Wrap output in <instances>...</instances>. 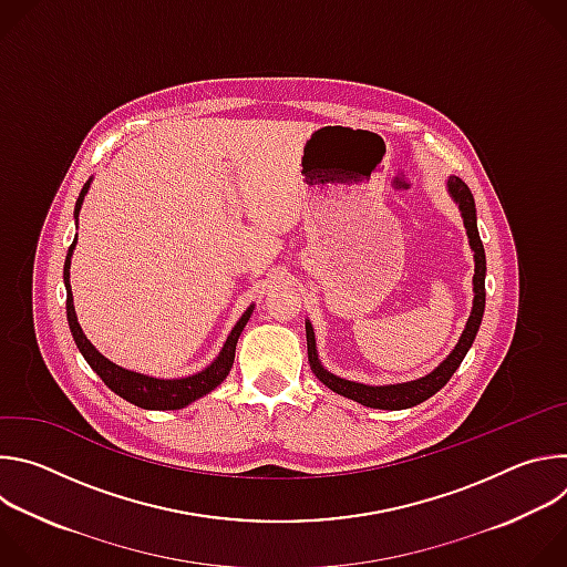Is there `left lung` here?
<instances>
[{"mask_svg":"<svg viewBox=\"0 0 567 567\" xmlns=\"http://www.w3.org/2000/svg\"><path fill=\"white\" fill-rule=\"evenodd\" d=\"M449 190L453 195V199L460 204L462 217H464V226L468 233V241H471V249H473V258H475V276H473V309L471 316L466 320V328L455 346V350L449 354V359L435 368L431 374L417 379V381H409V383H396V385H363V383H354V381H346L339 379L334 374H330L326 368L318 363V354H316V341H313V330L307 322L305 330H307V357H309V365L311 372L318 377V381L326 383L330 390L354 399L368 409H381V411H401V409H411L417 406V403L426 401L429 396H433L442 385H446V381L453 377V372L460 368L462 359L466 357L477 328L482 322V313H484V274H487V258H484V247H482V239L477 233V221H475V202L473 195L468 190V186L457 179L451 177L449 179Z\"/></svg>","mask_w":567,"mask_h":567,"instance_id":"obj_1","label":"left lung"}]
</instances>
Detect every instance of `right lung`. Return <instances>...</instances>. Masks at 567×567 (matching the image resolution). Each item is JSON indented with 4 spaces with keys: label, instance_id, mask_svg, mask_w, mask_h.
<instances>
[{
    "label": "right lung",
    "instance_id": "obj_1",
    "mask_svg": "<svg viewBox=\"0 0 567 567\" xmlns=\"http://www.w3.org/2000/svg\"><path fill=\"white\" fill-rule=\"evenodd\" d=\"M87 190H90V182L83 186V190H80V195H78L75 213H73L75 217H78L80 204H83ZM73 247H75V239L71 241L66 260H64V287H66V320H69V330H71V337H73L80 354L85 357V361L105 381V385L110 390H114L118 396H123L125 401L134 403V406H138V409H145V411H179V409L188 406L190 401L208 394L213 388H217L226 379V374L230 372L233 359H235V343H237L241 330H245L247 320L251 318L254 307H249L245 313H241V318L237 320V326L233 328L230 337L226 339L219 357L206 370H202V372H197L193 377H186V379H154V377H145V374H138V372H130V370L118 368L116 363L107 361L87 341V337L83 334V330H80V326H78L75 309H73V296H71V285H69V265H71Z\"/></svg>",
    "mask_w": 567,
    "mask_h": 567
}]
</instances>
